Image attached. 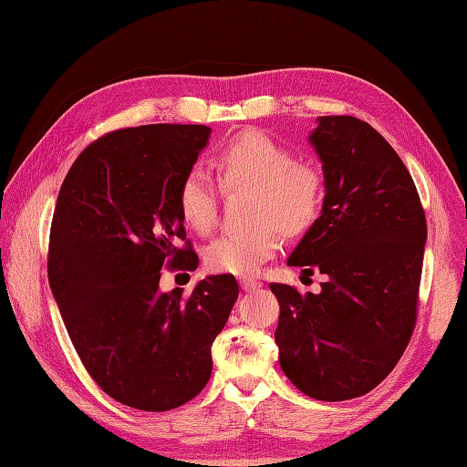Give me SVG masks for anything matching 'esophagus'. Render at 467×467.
Listing matches in <instances>:
<instances>
[{
  "mask_svg": "<svg viewBox=\"0 0 467 467\" xmlns=\"http://www.w3.org/2000/svg\"><path fill=\"white\" fill-rule=\"evenodd\" d=\"M241 286H243V291L253 293V291H256V289H261L263 283H261V281H253V279H243V281H241Z\"/></svg>",
  "mask_w": 467,
  "mask_h": 467,
  "instance_id": "34e87169",
  "label": "esophagus"
}]
</instances>
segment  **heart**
<instances>
[{"label": "heart", "instance_id": "heart-1", "mask_svg": "<svg viewBox=\"0 0 467 467\" xmlns=\"http://www.w3.org/2000/svg\"><path fill=\"white\" fill-rule=\"evenodd\" d=\"M224 191H254L244 231H226L204 249V263L214 273L249 276L273 259L283 233L299 236L315 223L323 202V181L317 168L296 162V156L265 132H244L214 156ZM218 192L202 168H191L178 186V208L184 223L198 233L211 231L218 214Z\"/></svg>", "mask_w": 467, "mask_h": 467}]
</instances>
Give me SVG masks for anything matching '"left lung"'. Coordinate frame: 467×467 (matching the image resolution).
<instances>
[{
  "instance_id": "obj_1",
  "label": "left lung",
  "mask_w": 467,
  "mask_h": 467,
  "mask_svg": "<svg viewBox=\"0 0 467 467\" xmlns=\"http://www.w3.org/2000/svg\"><path fill=\"white\" fill-rule=\"evenodd\" d=\"M317 122L323 208L286 265L327 279L317 295L271 283L275 341L296 389L345 401L379 385L411 339L428 224L411 174L373 126L355 116Z\"/></svg>"
}]
</instances>
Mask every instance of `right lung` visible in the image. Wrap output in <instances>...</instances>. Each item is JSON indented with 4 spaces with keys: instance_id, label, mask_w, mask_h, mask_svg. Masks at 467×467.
Returning <instances> with one entry per match:
<instances>
[{
    "instance_id": "1",
    "label": "right lung",
    "mask_w": 467,
    "mask_h": 467,
    "mask_svg": "<svg viewBox=\"0 0 467 467\" xmlns=\"http://www.w3.org/2000/svg\"><path fill=\"white\" fill-rule=\"evenodd\" d=\"M208 136L201 124L110 132L76 158L57 194L49 286L86 371L134 410L168 411L202 391L239 296L233 275L206 276L188 296L158 289L162 266H198L178 186Z\"/></svg>"
}]
</instances>
